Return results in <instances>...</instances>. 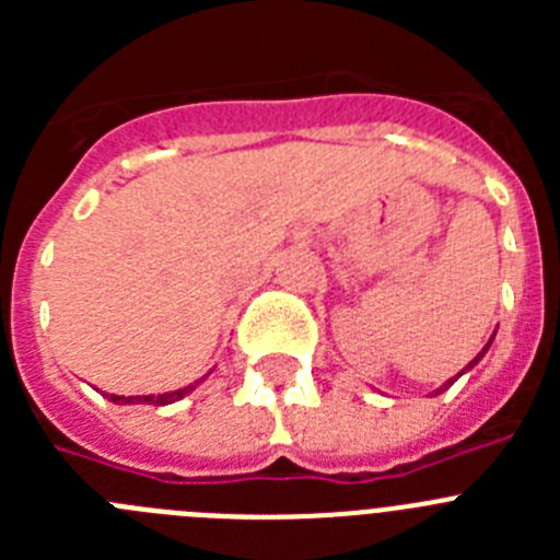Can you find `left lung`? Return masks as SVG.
<instances>
[{
  "label": "left lung",
  "instance_id": "1",
  "mask_svg": "<svg viewBox=\"0 0 560 560\" xmlns=\"http://www.w3.org/2000/svg\"><path fill=\"white\" fill-rule=\"evenodd\" d=\"M493 336H497V334H493ZM491 341H493V339H491ZM491 341H488V345H485V348H482V353H479V355H477V359H474V361H471V364H468V368H465V370H471V368H474V364H477V361H479V359H482V355H485V353H488V348H491ZM465 370H463V373H465ZM463 373H457V375H463ZM452 384H454V378H452V381H446V384H443V387H440V389H438V393H443V389H446V387H452Z\"/></svg>",
  "mask_w": 560,
  "mask_h": 560
}]
</instances>
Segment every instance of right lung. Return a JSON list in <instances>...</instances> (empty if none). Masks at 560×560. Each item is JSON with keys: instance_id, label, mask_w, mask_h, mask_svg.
<instances>
[{"instance_id": "obj_1", "label": "right lung", "mask_w": 560, "mask_h": 560, "mask_svg": "<svg viewBox=\"0 0 560 560\" xmlns=\"http://www.w3.org/2000/svg\"><path fill=\"white\" fill-rule=\"evenodd\" d=\"M199 387V381L196 384H190V387L185 389H176V393H165V395H142V398H126V395H112L108 400H114V404H133V400H148V404H156V407H165V404H173V400L185 398L187 393H192V389Z\"/></svg>"}]
</instances>
